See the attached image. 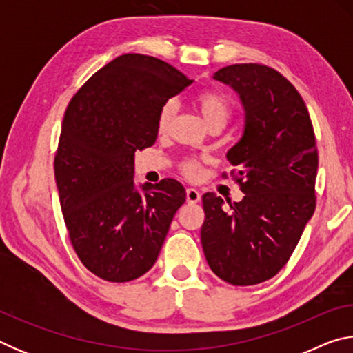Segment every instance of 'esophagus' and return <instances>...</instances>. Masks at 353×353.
Here are the masks:
<instances>
[{
  "mask_svg": "<svg viewBox=\"0 0 353 353\" xmlns=\"http://www.w3.org/2000/svg\"><path fill=\"white\" fill-rule=\"evenodd\" d=\"M201 201V193L196 188H187V202L188 204H196Z\"/></svg>",
  "mask_w": 353,
  "mask_h": 353,
  "instance_id": "obj_1",
  "label": "esophagus"
}]
</instances>
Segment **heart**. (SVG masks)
Here are the masks:
<instances>
[{"label":"heart","mask_w":353,"mask_h":353,"mask_svg":"<svg viewBox=\"0 0 353 353\" xmlns=\"http://www.w3.org/2000/svg\"><path fill=\"white\" fill-rule=\"evenodd\" d=\"M196 104H198L201 113L204 115V118L207 119V123L210 124V126L214 123L225 124V121L229 119L232 113V105L229 101H227L223 94L214 90H202L198 97H196ZM176 112H177V105L174 101L170 99L166 101V103H163L157 115L159 132L163 134L171 128L172 119L176 117ZM181 170L185 176L193 179L199 174L201 165L198 160L187 159L182 162Z\"/></svg>","instance_id":"heart-1"}]
</instances>
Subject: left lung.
Wrapping results in <instances>:
<instances>
[{
  "label": "left lung",
  "instance_id": "obj_1",
  "mask_svg": "<svg viewBox=\"0 0 353 353\" xmlns=\"http://www.w3.org/2000/svg\"><path fill=\"white\" fill-rule=\"evenodd\" d=\"M213 77L240 94L246 112L241 139L227 152L244 198L224 208L219 196H202V249L224 282L256 285L288 263L314 213V130L302 97L274 68L236 63Z\"/></svg>",
  "mask_w": 353,
  "mask_h": 353
}]
</instances>
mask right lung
<instances>
[{"label": "right lung", "mask_w": 353, "mask_h": 353, "mask_svg": "<svg viewBox=\"0 0 353 353\" xmlns=\"http://www.w3.org/2000/svg\"><path fill=\"white\" fill-rule=\"evenodd\" d=\"M172 65L145 54L113 59L65 110L54 174L68 236L82 265L124 283L154 266L187 194L181 182L134 183L135 151L157 139L160 107L191 85Z\"/></svg>", "instance_id": "obj_1"}]
</instances>
